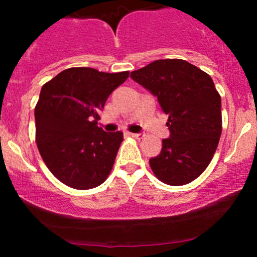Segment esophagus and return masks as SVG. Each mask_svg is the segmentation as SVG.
<instances>
[{"instance_id": "1", "label": "esophagus", "mask_w": 257, "mask_h": 257, "mask_svg": "<svg viewBox=\"0 0 257 257\" xmlns=\"http://www.w3.org/2000/svg\"><path fill=\"white\" fill-rule=\"evenodd\" d=\"M132 137L138 139V140H140V139H143L144 137H145V133H132Z\"/></svg>"}]
</instances>
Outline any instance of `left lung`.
<instances>
[{
    "label": "left lung",
    "instance_id": "1",
    "mask_svg": "<svg viewBox=\"0 0 257 257\" xmlns=\"http://www.w3.org/2000/svg\"><path fill=\"white\" fill-rule=\"evenodd\" d=\"M137 83L157 98L169 116L170 135L150 166L162 182L181 186L206 169L219 144L221 96L208 73L181 59L156 60L131 73Z\"/></svg>",
    "mask_w": 257,
    "mask_h": 257
}]
</instances>
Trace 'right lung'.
Returning a JSON list of instances; mask_svg holds the SVG:
<instances>
[{"mask_svg": "<svg viewBox=\"0 0 257 257\" xmlns=\"http://www.w3.org/2000/svg\"><path fill=\"white\" fill-rule=\"evenodd\" d=\"M128 76L71 67L43 84L35 107L36 143L46 166L63 184L89 190L107 179L123 133L99 128V112Z\"/></svg>", "mask_w": 257, "mask_h": 257, "instance_id": "add662e5", "label": "right lung"}]
</instances>
